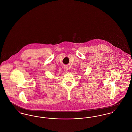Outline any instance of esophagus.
<instances>
[{"mask_svg":"<svg viewBox=\"0 0 132 132\" xmlns=\"http://www.w3.org/2000/svg\"><path fill=\"white\" fill-rule=\"evenodd\" d=\"M65 70H68V69H69V67H68V66H65Z\"/></svg>","mask_w":132,"mask_h":132,"instance_id":"obj_1","label":"esophagus"}]
</instances>
